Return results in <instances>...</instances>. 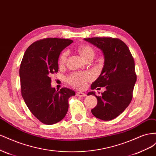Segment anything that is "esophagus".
Here are the masks:
<instances>
[{
	"instance_id": "obj_1",
	"label": "esophagus",
	"mask_w": 156,
	"mask_h": 156,
	"mask_svg": "<svg viewBox=\"0 0 156 156\" xmlns=\"http://www.w3.org/2000/svg\"><path fill=\"white\" fill-rule=\"evenodd\" d=\"M76 95L78 97H85L87 95L84 93L81 92H77L76 93Z\"/></svg>"
}]
</instances>
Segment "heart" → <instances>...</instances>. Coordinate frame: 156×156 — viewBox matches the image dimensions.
<instances>
[{"mask_svg":"<svg viewBox=\"0 0 156 156\" xmlns=\"http://www.w3.org/2000/svg\"><path fill=\"white\" fill-rule=\"evenodd\" d=\"M78 51L82 56V57L85 60L88 58L91 57V56H94V49H92V47L89 45L80 46L78 48ZM68 55V51H64L60 56L59 62L60 64L64 63L65 61L66 60ZM92 78L93 75L90 72L75 73L70 75L69 77L68 78V82L75 88L79 89H83L86 87L87 82L92 80Z\"/></svg>","mask_w":156,"mask_h":156,"instance_id":"1","label":"heart"}]
</instances>
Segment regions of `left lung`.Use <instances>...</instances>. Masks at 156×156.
<instances>
[{"label": "left lung", "instance_id": "1", "mask_svg": "<svg viewBox=\"0 0 156 156\" xmlns=\"http://www.w3.org/2000/svg\"><path fill=\"white\" fill-rule=\"evenodd\" d=\"M84 40L100 49L104 56L100 76L91 89L105 87L101 96L92 91L88 95L95 96L97 105L91 110L92 115L102 120H111L119 116L129 105L136 81L135 62L128 47L124 41L112 37H91ZM98 89V88H97Z\"/></svg>", "mask_w": 156, "mask_h": 156}]
</instances>
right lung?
Listing matches in <instances>:
<instances>
[{
	"label": "right lung",
	"instance_id": "add662e5",
	"mask_svg": "<svg viewBox=\"0 0 156 156\" xmlns=\"http://www.w3.org/2000/svg\"><path fill=\"white\" fill-rule=\"evenodd\" d=\"M73 43L63 38L36 41L26 50L20 69L21 94L27 106L43 124L62 120L68 110V98L75 93L68 88L56 90L51 75L58 71L61 51Z\"/></svg>",
	"mask_w": 156,
	"mask_h": 156
}]
</instances>
